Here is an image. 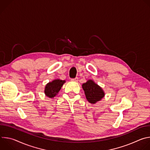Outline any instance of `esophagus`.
<instances>
[{
  "label": "esophagus",
  "instance_id": "1",
  "mask_svg": "<svg viewBox=\"0 0 150 150\" xmlns=\"http://www.w3.org/2000/svg\"><path fill=\"white\" fill-rule=\"evenodd\" d=\"M71 81H74V82H78V78H72V79H71Z\"/></svg>",
  "mask_w": 150,
  "mask_h": 150
}]
</instances>
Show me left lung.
Wrapping results in <instances>:
<instances>
[{
	"mask_svg": "<svg viewBox=\"0 0 150 150\" xmlns=\"http://www.w3.org/2000/svg\"><path fill=\"white\" fill-rule=\"evenodd\" d=\"M82 87L87 100L91 104H94L100 101L105 96L103 88L93 79H88L86 82L82 83Z\"/></svg>",
	"mask_w": 150,
	"mask_h": 150,
	"instance_id": "8db88e82",
	"label": "left lung"
}]
</instances>
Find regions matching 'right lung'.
Returning a JSON list of instances; mask_svg holds the SVG:
<instances>
[{
	"label": "right lung",
	"instance_id": "obj_1",
	"mask_svg": "<svg viewBox=\"0 0 150 150\" xmlns=\"http://www.w3.org/2000/svg\"><path fill=\"white\" fill-rule=\"evenodd\" d=\"M65 82V80H62L60 79H56L49 82L46 85L45 88V95L50 98H53L59 93L63 83Z\"/></svg>",
	"mask_w": 150,
	"mask_h": 150
}]
</instances>
